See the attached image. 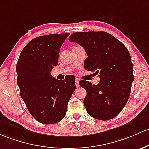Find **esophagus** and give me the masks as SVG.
<instances>
[{
  "instance_id": "obj_1",
  "label": "esophagus",
  "mask_w": 149,
  "mask_h": 149,
  "mask_svg": "<svg viewBox=\"0 0 149 149\" xmlns=\"http://www.w3.org/2000/svg\"><path fill=\"white\" fill-rule=\"evenodd\" d=\"M76 88L79 87V79H78V78L76 79Z\"/></svg>"
}]
</instances>
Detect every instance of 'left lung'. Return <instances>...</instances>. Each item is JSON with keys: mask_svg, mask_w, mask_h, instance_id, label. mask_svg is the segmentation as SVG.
I'll list each match as a JSON object with an SVG mask.
<instances>
[{"mask_svg": "<svg viewBox=\"0 0 149 149\" xmlns=\"http://www.w3.org/2000/svg\"><path fill=\"white\" fill-rule=\"evenodd\" d=\"M68 40L84 47L88 55L84 67L100 78L97 85L83 80L79 82L87 92L83 104L88 113L99 120L114 118L127 104L134 81L128 49L105 32H75Z\"/></svg>", "mask_w": 149, "mask_h": 149, "instance_id": "left-lung-1", "label": "left lung"}]
</instances>
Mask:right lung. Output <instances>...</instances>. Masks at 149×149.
Instances as JSON below:
<instances>
[{
  "label": "right lung",
  "mask_w": 149,
  "mask_h": 149,
  "mask_svg": "<svg viewBox=\"0 0 149 149\" xmlns=\"http://www.w3.org/2000/svg\"><path fill=\"white\" fill-rule=\"evenodd\" d=\"M70 33L36 37L21 52L16 71L20 96L32 117L52 125L66 113L68 102L76 89L75 79L52 78L50 72L58 64L61 45Z\"/></svg>",
  "instance_id": "add662e5"
}]
</instances>
